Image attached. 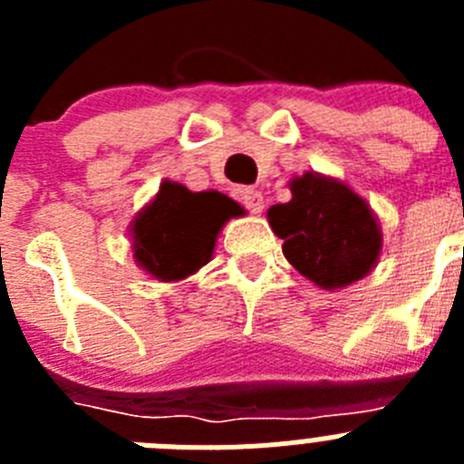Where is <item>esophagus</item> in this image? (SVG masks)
Here are the masks:
<instances>
[{
    "mask_svg": "<svg viewBox=\"0 0 464 464\" xmlns=\"http://www.w3.org/2000/svg\"><path fill=\"white\" fill-rule=\"evenodd\" d=\"M237 199H239L251 213H260L262 208H265V199H262L260 192L253 190V188H237Z\"/></svg>",
    "mask_w": 464,
    "mask_h": 464,
    "instance_id": "1",
    "label": "esophagus"
}]
</instances>
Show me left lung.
<instances>
[{
  "instance_id": "8db88e82",
  "label": "left lung",
  "mask_w": 464,
  "mask_h": 464,
  "mask_svg": "<svg viewBox=\"0 0 464 464\" xmlns=\"http://www.w3.org/2000/svg\"><path fill=\"white\" fill-rule=\"evenodd\" d=\"M293 199L274 204L267 220L283 256L323 290H342L379 262L383 235L376 213L339 179L306 171L290 181Z\"/></svg>"
}]
</instances>
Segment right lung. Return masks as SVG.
Instances as JSON below:
<instances>
[{"mask_svg": "<svg viewBox=\"0 0 464 464\" xmlns=\"http://www.w3.org/2000/svg\"><path fill=\"white\" fill-rule=\"evenodd\" d=\"M241 213V204L223 192L162 181L130 225L134 262L158 281H183L211 260L223 225Z\"/></svg>", "mask_w": 464, "mask_h": 464, "instance_id": "1", "label": "right lung"}]
</instances>
